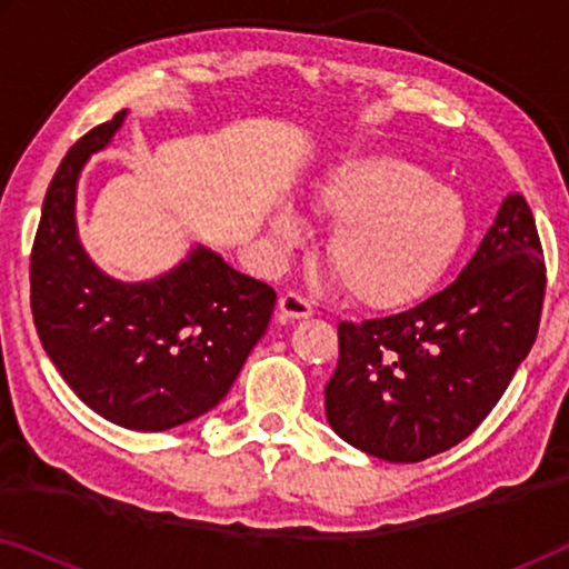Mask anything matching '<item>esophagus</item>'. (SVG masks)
<instances>
[{"label":"esophagus","mask_w":569,"mask_h":569,"mask_svg":"<svg viewBox=\"0 0 569 569\" xmlns=\"http://www.w3.org/2000/svg\"><path fill=\"white\" fill-rule=\"evenodd\" d=\"M313 316V302L300 292H284L279 298V318L282 321H300V318Z\"/></svg>","instance_id":"obj_1"}]
</instances>
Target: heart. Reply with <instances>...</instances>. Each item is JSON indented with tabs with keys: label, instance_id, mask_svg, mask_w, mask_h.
Listing matches in <instances>:
<instances>
[{
	"label": "heart",
	"instance_id": "b5f03b06",
	"mask_svg": "<svg viewBox=\"0 0 569 569\" xmlns=\"http://www.w3.org/2000/svg\"><path fill=\"white\" fill-rule=\"evenodd\" d=\"M313 204L339 222L329 243L331 271L352 298L376 308L425 295L466 238L458 193L399 158L341 162L316 186ZM271 232L292 248L302 240V222L284 207L271 217Z\"/></svg>",
	"mask_w": 569,
	"mask_h": 569
}]
</instances>
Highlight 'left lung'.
I'll return each mask as SVG.
<instances>
[{"label": "left lung", "instance_id": "8db88e82", "mask_svg": "<svg viewBox=\"0 0 569 569\" xmlns=\"http://www.w3.org/2000/svg\"><path fill=\"white\" fill-rule=\"evenodd\" d=\"M547 263L531 207L502 201L461 274L419 306L339 323L326 417L349 446L417 463L469 438L531 352Z\"/></svg>", "mask_w": 569, "mask_h": 569}]
</instances>
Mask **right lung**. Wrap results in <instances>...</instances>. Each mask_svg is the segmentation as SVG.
<instances>
[{"label": "right lung", "mask_w": 569, "mask_h": 569, "mask_svg": "<svg viewBox=\"0 0 569 569\" xmlns=\"http://www.w3.org/2000/svg\"><path fill=\"white\" fill-rule=\"evenodd\" d=\"M123 116L77 139L51 178L30 251V310L46 355L96 415L160 432L228 396L277 292L201 246L139 284L116 282L88 259L74 230L77 176Z\"/></svg>", "instance_id": "add662e5"}]
</instances>
